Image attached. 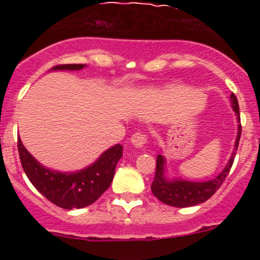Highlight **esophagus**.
Instances as JSON below:
<instances>
[{
    "mask_svg": "<svg viewBox=\"0 0 260 260\" xmlns=\"http://www.w3.org/2000/svg\"><path fill=\"white\" fill-rule=\"evenodd\" d=\"M147 141H148V137L145 132H136L131 138V142L136 148H142L147 143Z\"/></svg>",
    "mask_w": 260,
    "mask_h": 260,
    "instance_id": "1",
    "label": "esophagus"
}]
</instances>
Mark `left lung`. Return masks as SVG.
<instances>
[{"mask_svg": "<svg viewBox=\"0 0 260 260\" xmlns=\"http://www.w3.org/2000/svg\"><path fill=\"white\" fill-rule=\"evenodd\" d=\"M232 99L233 109L238 115V120L240 123V113H239V104H238V99L235 94L230 95ZM240 136H242V124L238 127V137L235 141L234 152H233L232 157L229 159V164L224 169V171L219 175L217 177L212 179L206 182H190V181H169L165 179V158L162 154L157 156L156 161V172H154V179L151 185L152 193L162 201L164 204L170 206H175V208H188V206L198 205V204L205 203L206 200L211 198L215 192L220 188L222 185L226 176L229 175L230 169H232L233 164H234L235 153L239 147Z\"/></svg>", "mask_w": 260, "mask_h": 260, "instance_id": "obj_1", "label": "left lung"}]
</instances>
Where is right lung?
Segmentation results:
<instances>
[{"mask_svg": "<svg viewBox=\"0 0 260 260\" xmlns=\"http://www.w3.org/2000/svg\"><path fill=\"white\" fill-rule=\"evenodd\" d=\"M83 64L56 65V70H79ZM21 165L26 176L50 203L62 209H81L91 205L111 186L115 166L123 154V146L115 145L104 152L98 161L74 174H61L41 166L17 138Z\"/></svg>", "mask_w": 260, "mask_h": 260, "instance_id": "add662e5", "label": "right lung"}]
</instances>
